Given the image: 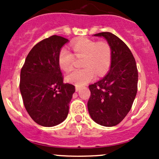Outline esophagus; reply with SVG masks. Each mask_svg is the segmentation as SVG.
Masks as SVG:
<instances>
[{"instance_id":"esophagus-1","label":"esophagus","mask_w":159,"mask_h":159,"mask_svg":"<svg viewBox=\"0 0 159 159\" xmlns=\"http://www.w3.org/2000/svg\"><path fill=\"white\" fill-rule=\"evenodd\" d=\"M80 89H81V87H80V86H76V87H75V90H76V91H78Z\"/></svg>"}]
</instances>
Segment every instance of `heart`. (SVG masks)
Wrapping results in <instances>:
<instances>
[{
    "label": "heart",
    "mask_w": 159,
    "mask_h": 159,
    "mask_svg": "<svg viewBox=\"0 0 159 159\" xmlns=\"http://www.w3.org/2000/svg\"><path fill=\"white\" fill-rule=\"evenodd\" d=\"M74 54L67 48H62L57 56L60 68L65 71H69L73 67L75 57H83L81 69L73 70L67 76V81L77 86H83L91 81L95 76L105 75L111 63V49L106 41H95L82 38L71 44Z\"/></svg>",
    "instance_id": "obj_1"
}]
</instances>
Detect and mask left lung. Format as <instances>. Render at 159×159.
I'll list each match as a JSON object with an SVG mask.
<instances>
[{
	"label": "left lung",
	"instance_id": "obj_1",
	"mask_svg": "<svg viewBox=\"0 0 159 159\" xmlns=\"http://www.w3.org/2000/svg\"><path fill=\"white\" fill-rule=\"evenodd\" d=\"M94 35L107 40L112 57L108 75L89 86L88 109L96 123L112 127L124 119L132 106L138 90L137 65L129 47L116 35L110 32Z\"/></svg>",
	"mask_w": 159,
	"mask_h": 159
}]
</instances>
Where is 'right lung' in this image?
I'll use <instances>...</instances> for the list:
<instances>
[{"instance_id": "right-lung-1", "label": "right lung", "mask_w": 159, "mask_h": 159, "mask_svg": "<svg viewBox=\"0 0 159 159\" xmlns=\"http://www.w3.org/2000/svg\"><path fill=\"white\" fill-rule=\"evenodd\" d=\"M68 41L52 35L35 44L20 70V91L30 118L41 126L52 127L65 120L75 87L63 82L57 61L61 48Z\"/></svg>"}]
</instances>
